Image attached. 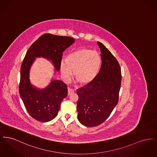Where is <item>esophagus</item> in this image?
Here are the masks:
<instances>
[{
	"label": "esophagus",
	"mask_w": 157,
	"mask_h": 157,
	"mask_svg": "<svg viewBox=\"0 0 157 157\" xmlns=\"http://www.w3.org/2000/svg\"><path fill=\"white\" fill-rule=\"evenodd\" d=\"M74 92V90H72V88H67V95H71V94H72Z\"/></svg>",
	"instance_id": "1"
}]
</instances>
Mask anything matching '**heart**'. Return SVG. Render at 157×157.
Returning a JSON list of instances; mask_svg holds the SVG:
<instances>
[{
	"instance_id": "1",
	"label": "heart",
	"mask_w": 157,
	"mask_h": 157,
	"mask_svg": "<svg viewBox=\"0 0 157 157\" xmlns=\"http://www.w3.org/2000/svg\"><path fill=\"white\" fill-rule=\"evenodd\" d=\"M101 64L99 53L92 49L82 48L70 53L67 59L60 62V71L64 79L67 81L74 70L76 79L81 85H87L97 76Z\"/></svg>"
}]
</instances>
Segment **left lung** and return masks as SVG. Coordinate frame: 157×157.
I'll list each match as a JSON object with an SVG mask.
<instances>
[{"instance_id": "left-lung-1", "label": "left lung", "mask_w": 157, "mask_h": 157, "mask_svg": "<svg viewBox=\"0 0 157 157\" xmlns=\"http://www.w3.org/2000/svg\"><path fill=\"white\" fill-rule=\"evenodd\" d=\"M102 64L96 78L76 90L78 119L82 125L96 127L104 122L119 100L121 71L115 57L102 43L98 42Z\"/></svg>"}]
</instances>
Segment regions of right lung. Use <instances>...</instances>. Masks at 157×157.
I'll list each match as a JSON object with an SVG mask.
<instances>
[{"instance_id": "right-lung-1", "label": "right lung", "mask_w": 157, "mask_h": 157, "mask_svg": "<svg viewBox=\"0 0 157 157\" xmlns=\"http://www.w3.org/2000/svg\"><path fill=\"white\" fill-rule=\"evenodd\" d=\"M75 42L69 36L45 33L30 46L21 68L19 91L23 104L30 116L40 122H46L55 118L63 98L67 95V85L53 80L45 89L34 88L29 81L30 67L36 57L51 60L57 71L60 69L63 52Z\"/></svg>"}]
</instances>
